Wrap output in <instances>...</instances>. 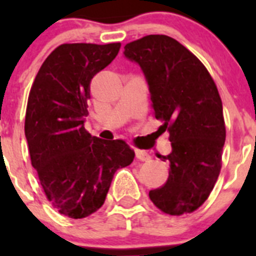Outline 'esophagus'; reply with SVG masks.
<instances>
[{
	"instance_id": "obj_1",
	"label": "esophagus",
	"mask_w": 256,
	"mask_h": 256,
	"mask_svg": "<svg viewBox=\"0 0 256 256\" xmlns=\"http://www.w3.org/2000/svg\"><path fill=\"white\" fill-rule=\"evenodd\" d=\"M134 152H136V158H137L138 160H142V162H148V160L150 159V154L146 152V151L136 148Z\"/></svg>"
}]
</instances>
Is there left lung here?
<instances>
[{
    "instance_id": "8db88e82",
    "label": "left lung",
    "mask_w": 256,
    "mask_h": 256,
    "mask_svg": "<svg viewBox=\"0 0 256 256\" xmlns=\"http://www.w3.org/2000/svg\"><path fill=\"white\" fill-rule=\"evenodd\" d=\"M124 55L141 66L154 115L172 144V152L162 156L170 166L168 180L148 196L169 216L194 212L209 198L222 168L226 124L218 88L204 64L168 36L130 42Z\"/></svg>"
}]
</instances>
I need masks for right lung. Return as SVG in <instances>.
Instances as JSON below:
<instances>
[{
	"mask_svg": "<svg viewBox=\"0 0 256 256\" xmlns=\"http://www.w3.org/2000/svg\"><path fill=\"white\" fill-rule=\"evenodd\" d=\"M119 50V42L60 44L44 61L29 92L24 130L32 165L50 204L69 218L100 209L115 172L134 159L123 140L104 141L84 128L92 78Z\"/></svg>",
	"mask_w": 256,
	"mask_h": 256,
	"instance_id": "right-lung-1",
	"label": "right lung"
}]
</instances>
